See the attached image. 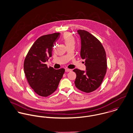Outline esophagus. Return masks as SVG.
<instances>
[{"mask_svg": "<svg viewBox=\"0 0 133 133\" xmlns=\"http://www.w3.org/2000/svg\"><path fill=\"white\" fill-rule=\"evenodd\" d=\"M65 72H71V71H72V70H71V69H65Z\"/></svg>", "mask_w": 133, "mask_h": 133, "instance_id": "esophagus-1", "label": "esophagus"}]
</instances>
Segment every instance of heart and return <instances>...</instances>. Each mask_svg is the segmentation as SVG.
Returning a JSON list of instances; mask_svg holds the SVG:
<instances>
[{
	"mask_svg": "<svg viewBox=\"0 0 133 133\" xmlns=\"http://www.w3.org/2000/svg\"><path fill=\"white\" fill-rule=\"evenodd\" d=\"M62 40L64 42L67 47L70 46H74L75 44V39L74 36L70 33H65L62 38Z\"/></svg>",
	"mask_w": 133,
	"mask_h": 133,
	"instance_id": "b5f03b06",
	"label": "heart"
}]
</instances>
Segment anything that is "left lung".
Masks as SVG:
<instances>
[{
	"mask_svg": "<svg viewBox=\"0 0 133 133\" xmlns=\"http://www.w3.org/2000/svg\"><path fill=\"white\" fill-rule=\"evenodd\" d=\"M81 38L80 56L85 59L86 71L75 69V86L79 90L91 93L101 85L107 72V61L104 49L100 41L85 30H79Z\"/></svg>",
	"mask_w": 133,
	"mask_h": 133,
	"instance_id": "1",
	"label": "left lung"
}]
</instances>
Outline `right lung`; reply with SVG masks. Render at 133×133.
Wrapping results in <instances>:
<instances>
[{
	"mask_svg": "<svg viewBox=\"0 0 133 133\" xmlns=\"http://www.w3.org/2000/svg\"><path fill=\"white\" fill-rule=\"evenodd\" d=\"M60 33L42 36L33 43L24 61V72L28 82L38 95L47 97L57 90L65 72L63 68H48L45 62L52 56L54 44Z\"/></svg>",
	"mask_w": 133,
	"mask_h": 133,
	"instance_id": "add662e5",
	"label": "right lung"
}]
</instances>
